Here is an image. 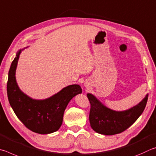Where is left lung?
I'll return each instance as SVG.
<instances>
[{
	"instance_id": "1",
	"label": "left lung",
	"mask_w": 156,
	"mask_h": 156,
	"mask_svg": "<svg viewBox=\"0 0 156 156\" xmlns=\"http://www.w3.org/2000/svg\"><path fill=\"white\" fill-rule=\"evenodd\" d=\"M90 103L89 120L95 132L104 135L120 133L129 127L145 108L148 95L142 101L128 110L116 112L106 108L91 94H87Z\"/></svg>"
}]
</instances>
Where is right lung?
I'll use <instances>...</instances> for the list:
<instances>
[{
  "label": "right lung",
  "instance_id": "add662e5",
  "mask_svg": "<svg viewBox=\"0 0 156 156\" xmlns=\"http://www.w3.org/2000/svg\"><path fill=\"white\" fill-rule=\"evenodd\" d=\"M21 50L11 64L7 85L10 105L20 121L32 132L47 134L59 129L66 108L70 101L81 93L80 85H70L45 100H35L24 94L16 81V69Z\"/></svg>",
  "mask_w": 156,
  "mask_h": 156
}]
</instances>
